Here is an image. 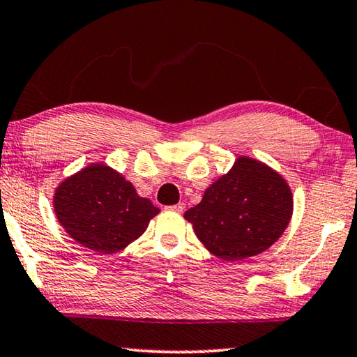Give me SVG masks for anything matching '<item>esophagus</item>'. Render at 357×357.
Listing matches in <instances>:
<instances>
[{"mask_svg":"<svg viewBox=\"0 0 357 357\" xmlns=\"http://www.w3.org/2000/svg\"><path fill=\"white\" fill-rule=\"evenodd\" d=\"M170 209L176 211V213H184V209H185V204H184V203H178V204H174V206H172Z\"/></svg>","mask_w":357,"mask_h":357,"instance_id":"34e87169","label":"esophagus"}]
</instances>
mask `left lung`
Segmentation results:
<instances>
[{
	"instance_id": "left-lung-1",
	"label": "left lung",
	"mask_w": 357,
	"mask_h": 357,
	"mask_svg": "<svg viewBox=\"0 0 357 357\" xmlns=\"http://www.w3.org/2000/svg\"><path fill=\"white\" fill-rule=\"evenodd\" d=\"M293 204L291 187L279 172L239 155L184 219L214 257L241 261L277 243L291 220Z\"/></svg>"
}]
</instances>
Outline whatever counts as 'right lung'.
Segmentation results:
<instances>
[{"instance_id":"obj_1","label":"right lung","mask_w":357,"mask_h":357,"mask_svg":"<svg viewBox=\"0 0 357 357\" xmlns=\"http://www.w3.org/2000/svg\"><path fill=\"white\" fill-rule=\"evenodd\" d=\"M53 211L64 231L98 253L124 250L160 213L134 184L104 162L64 178L53 193Z\"/></svg>"}]
</instances>
